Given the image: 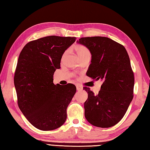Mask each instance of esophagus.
Masks as SVG:
<instances>
[{
  "mask_svg": "<svg viewBox=\"0 0 150 150\" xmlns=\"http://www.w3.org/2000/svg\"><path fill=\"white\" fill-rule=\"evenodd\" d=\"M76 89H77V91H81L82 89H83V88H82L80 85H76Z\"/></svg>",
  "mask_w": 150,
  "mask_h": 150,
  "instance_id": "1",
  "label": "esophagus"
}]
</instances>
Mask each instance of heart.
Returning <instances> with one entry per match:
<instances>
[{"label":"heart","mask_w":150,"mask_h":150,"mask_svg":"<svg viewBox=\"0 0 150 150\" xmlns=\"http://www.w3.org/2000/svg\"><path fill=\"white\" fill-rule=\"evenodd\" d=\"M75 49L76 50V52H77L78 56L79 57H81L82 56H85V55H87V54H89L90 52L87 48L84 47L83 45H77L75 47ZM66 52L64 54V56H65L66 55Z\"/></svg>","instance_id":"1"}]
</instances>
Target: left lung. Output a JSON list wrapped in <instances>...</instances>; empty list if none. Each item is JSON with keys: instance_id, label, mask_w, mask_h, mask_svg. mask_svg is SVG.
<instances>
[{"instance_id": "left-lung-1", "label": "left lung", "mask_w": 150, "mask_h": 150, "mask_svg": "<svg viewBox=\"0 0 150 150\" xmlns=\"http://www.w3.org/2000/svg\"><path fill=\"white\" fill-rule=\"evenodd\" d=\"M91 54L87 76L103 83L98 94L88 87L84 103L85 117L91 124L110 127L121 120L133 98L134 74L123 45L105 37H87L77 41Z\"/></svg>"}]
</instances>
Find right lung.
Masks as SVG:
<instances>
[{"label": "right lung", "instance_id": "right-lung-1", "mask_svg": "<svg viewBox=\"0 0 150 150\" xmlns=\"http://www.w3.org/2000/svg\"><path fill=\"white\" fill-rule=\"evenodd\" d=\"M75 41L74 37H45L28 42L19 54L14 75L17 103L30 123L40 130L56 129L67 119L76 87L54 85L53 75Z\"/></svg>", "mask_w": 150, "mask_h": 150}]
</instances>
